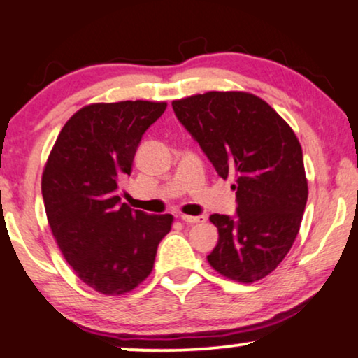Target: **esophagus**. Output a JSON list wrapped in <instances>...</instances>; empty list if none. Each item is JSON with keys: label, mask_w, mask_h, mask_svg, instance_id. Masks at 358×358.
Instances as JSON below:
<instances>
[{"label": "esophagus", "mask_w": 358, "mask_h": 358, "mask_svg": "<svg viewBox=\"0 0 358 358\" xmlns=\"http://www.w3.org/2000/svg\"><path fill=\"white\" fill-rule=\"evenodd\" d=\"M180 218H182V221H183V223H187V224H196V223H205V221H206V216H203V215H200V216H192V215H182V216H180Z\"/></svg>", "instance_id": "obj_1"}]
</instances>
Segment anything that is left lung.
Masks as SVG:
<instances>
[{"instance_id": "left-lung-1", "label": "left lung", "mask_w": 358, "mask_h": 358, "mask_svg": "<svg viewBox=\"0 0 358 358\" xmlns=\"http://www.w3.org/2000/svg\"><path fill=\"white\" fill-rule=\"evenodd\" d=\"M171 106L221 178H234L236 218L210 216L220 239L208 262L236 282L266 278L292 248L306 210L299 140L268 102L243 90H211Z\"/></svg>"}]
</instances>
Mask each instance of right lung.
<instances>
[{"mask_svg":"<svg viewBox=\"0 0 358 358\" xmlns=\"http://www.w3.org/2000/svg\"><path fill=\"white\" fill-rule=\"evenodd\" d=\"M166 102L122 101L79 108L49 153L41 178L52 236L76 275L103 296L134 291L152 273L171 215L120 203L145 130Z\"/></svg>","mask_w":358,"mask_h":358,"instance_id":"1","label":"right lung"}]
</instances>
